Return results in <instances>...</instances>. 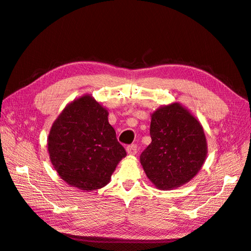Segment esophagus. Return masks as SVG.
I'll use <instances>...</instances> for the list:
<instances>
[{
	"instance_id": "obj_1",
	"label": "esophagus",
	"mask_w": 251,
	"mask_h": 251,
	"mask_svg": "<svg viewBox=\"0 0 251 251\" xmlns=\"http://www.w3.org/2000/svg\"><path fill=\"white\" fill-rule=\"evenodd\" d=\"M126 153L128 155H135L136 153H137V146L136 144H130V146L126 147Z\"/></svg>"
}]
</instances>
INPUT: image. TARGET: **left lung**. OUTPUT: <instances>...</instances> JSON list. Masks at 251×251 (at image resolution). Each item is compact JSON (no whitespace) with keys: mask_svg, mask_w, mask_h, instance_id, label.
Segmentation results:
<instances>
[{"mask_svg":"<svg viewBox=\"0 0 251 251\" xmlns=\"http://www.w3.org/2000/svg\"><path fill=\"white\" fill-rule=\"evenodd\" d=\"M151 142L140 155L147 177L162 191L191 181L201 170L207 143L201 124L179 102L151 114Z\"/></svg>","mask_w":251,"mask_h":251,"instance_id":"1","label":"left lung"}]
</instances>
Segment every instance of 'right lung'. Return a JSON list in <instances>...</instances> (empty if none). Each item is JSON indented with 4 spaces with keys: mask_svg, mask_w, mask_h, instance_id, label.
<instances>
[{
    "mask_svg": "<svg viewBox=\"0 0 251 251\" xmlns=\"http://www.w3.org/2000/svg\"><path fill=\"white\" fill-rule=\"evenodd\" d=\"M108 115L92 96L83 95L68 104L53 123L48 151L66 183L87 192L101 188L126 156Z\"/></svg>",
    "mask_w": 251,
    "mask_h": 251,
    "instance_id": "1",
    "label": "right lung"
}]
</instances>
